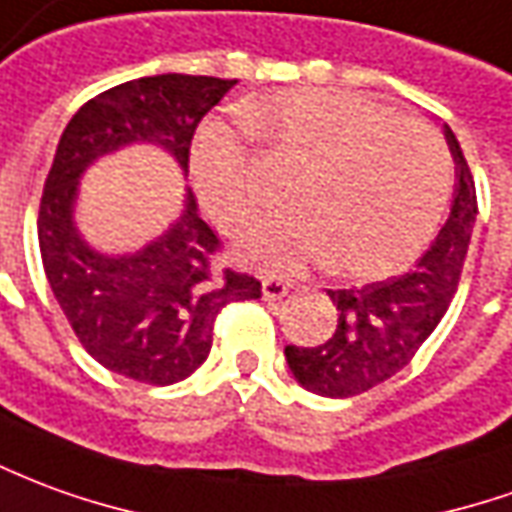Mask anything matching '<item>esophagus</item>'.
I'll use <instances>...</instances> for the list:
<instances>
[{"mask_svg":"<svg viewBox=\"0 0 512 512\" xmlns=\"http://www.w3.org/2000/svg\"><path fill=\"white\" fill-rule=\"evenodd\" d=\"M292 290L290 281H284V278H276V276H267L262 281V295L267 301H281L287 292Z\"/></svg>","mask_w":512,"mask_h":512,"instance_id":"1","label":"esophagus"}]
</instances>
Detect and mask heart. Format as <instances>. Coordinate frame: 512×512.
<instances>
[{
    "instance_id": "obj_1",
    "label": "heart",
    "mask_w": 512,
    "mask_h": 512,
    "mask_svg": "<svg viewBox=\"0 0 512 512\" xmlns=\"http://www.w3.org/2000/svg\"><path fill=\"white\" fill-rule=\"evenodd\" d=\"M250 130L303 169L292 206L248 242V262L298 273L329 262L331 273L376 281L404 270L432 242L451 195V158L440 133L376 100L337 88L276 91L245 108ZM203 209L225 234L262 220L245 144L209 125L192 147Z\"/></svg>"
}]
</instances>
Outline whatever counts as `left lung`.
<instances>
[{"label":"left lung","instance_id":"left-lung-1","mask_svg":"<svg viewBox=\"0 0 512 512\" xmlns=\"http://www.w3.org/2000/svg\"><path fill=\"white\" fill-rule=\"evenodd\" d=\"M454 155V203L446 225L418 264L404 276L373 281L357 290H329L337 329L315 348L287 345L292 376L317 396H359L410 365L415 351L438 329L463 276L471 228L477 220V189L457 136L446 128Z\"/></svg>","mask_w":512,"mask_h":512}]
</instances>
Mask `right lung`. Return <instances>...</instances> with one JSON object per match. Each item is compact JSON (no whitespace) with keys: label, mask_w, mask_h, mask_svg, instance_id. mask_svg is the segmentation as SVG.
I'll list each match as a JSON object with an SVG mask.
<instances>
[{"label":"right lung","mask_w":512,"mask_h":512,"mask_svg":"<svg viewBox=\"0 0 512 512\" xmlns=\"http://www.w3.org/2000/svg\"><path fill=\"white\" fill-rule=\"evenodd\" d=\"M236 80L155 74L88 100L63 130L38 209L44 273L74 337L102 368L142 384H175L195 373L228 303L262 298V281L217 264L220 236L189 192L181 220L133 256H102L74 231L77 178L105 153L133 142L164 147L189 172L200 119Z\"/></svg>","instance_id":"obj_1"}]
</instances>
